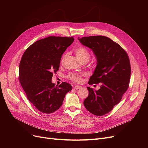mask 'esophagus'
Listing matches in <instances>:
<instances>
[{
	"mask_svg": "<svg viewBox=\"0 0 148 148\" xmlns=\"http://www.w3.org/2000/svg\"><path fill=\"white\" fill-rule=\"evenodd\" d=\"M81 88H82V86H79V85H77V86H75L74 87V89H81Z\"/></svg>",
	"mask_w": 148,
	"mask_h": 148,
	"instance_id": "obj_1",
	"label": "esophagus"
}]
</instances>
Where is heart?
Masks as SVG:
<instances>
[{"instance_id": "obj_1", "label": "heart", "mask_w": 148, "mask_h": 148, "mask_svg": "<svg viewBox=\"0 0 148 148\" xmlns=\"http://www.w3.org/2000/svg\"><path fill=\"white\" fill-rule=\"evenodd\" d=\"M75 54L77 58L82 62V63H87L90 58V53L89 51L83 46H80L75 49ZM66 56V54H65L62 57V60L63 61ZM68 79L74 82H80L82 80V75L76 73H71L68 76Z\"/></svg>"}]
</instances>
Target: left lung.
<instances>
[{"mask_svg":"<svg viewBox=\"0 0 148 148\" xmlns=\"http://www.w3.org/2000/svg\"><path fill=\"white\" fill-rule=\"evenodd\" d=\"M78 40L93 51L97 60L88 84L101 83L98 90L87 88L89 95L84 100V106L93 114L104 115L121 101L128 89L131 75L128 56L118 44L104 36H86Z\"/></svg>","mask_w":148,"mask_h":148,"instance_id":"1","label":"left lung"}]
</instances>
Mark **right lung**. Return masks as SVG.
<instances>
[{"label": "right lung", "mask_w": 148, "mask_h": 148, "mask_svg": "<svg viewBox=\"0 0 148 148\" xmlns=\"http://www.w3.org/2000/svg\"><path fill=\"white\" fill-rule=\"evenodd\" d=\"M73 37L49 36L32 44L23 53L19 65V81L27 98L42 113H53L61 107L71 85L51 82L60 66L62 55Z\"/></svg>", "instance_id": "1"}]
</instances>
